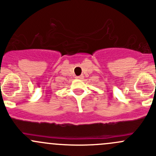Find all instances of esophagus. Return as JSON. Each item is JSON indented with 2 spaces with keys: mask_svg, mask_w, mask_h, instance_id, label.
I'll return each mask as SVG.
<instances>
[{
  "mask_svg": "<svg viewBox=\"0 0 156 156\" xmlns=\"http://www.w3.org/2000/svg\"><path fill=\"white\" fill-rule=\"evenodd\" d=\"M84 78V75H80V76H77L76 78L77 79H82Z\"/></svg>",
  "mask_w": 156,
  "mask_h": 156,
  "instance_id": "obj_1",
  "label": "esophagus"
}]
</instances>
